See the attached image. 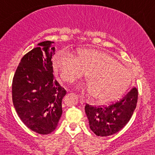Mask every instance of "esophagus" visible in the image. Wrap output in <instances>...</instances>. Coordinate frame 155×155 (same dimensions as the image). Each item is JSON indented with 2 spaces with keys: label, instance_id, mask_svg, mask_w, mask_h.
<instances>
[{
  "label": "esophagus",
  "instance_id": "34e87169",
  "mask_svg": "<svg viewBox=\"0 0 155 155\" xmlns=\"http://www.w3.org/2000/svg\"><path fill=\"white\" fill-rule=\"evenodd\" d=\"M79 101H80V104H82V105H84V104H86V101H85L84 99L83 98V97H80V100H79Z\"/></svg>",
  "mask_w": 155,
  "mask_h": 155
}]
</instances>
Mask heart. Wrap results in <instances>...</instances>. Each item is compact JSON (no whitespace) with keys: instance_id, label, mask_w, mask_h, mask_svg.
<instances>
[{"instance_id":"b5f03b06","label":"heart","mask_w":155,"mask_h":155,"mask_svg":"<svg viewBox=\"0 0 155 155\" xmlns=\"http://www.w3.org/2000/svg\"><path fill=\"white\" fill-rule=\"evenodd\" d=\"M52 63L60 79L65 82H73L86 73L87 85L83 89L98 101L111 100L121 95L131 81L128 71L104 51L84 49L78 51L76 58L68 51H60Z\"/></svg>"}]
</instances>
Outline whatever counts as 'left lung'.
<instances>
[{
	"label": "left lung",
	"instance_id": "1",
	"mask_svg": "<svg viewBox=\"0 0 155 155\" xmlns=\"http://www.w3.org/2000/svg\"><path fill=\"white\" fill-rule=\"evenodd\" d=\"M138 91L133 87L124 96L108 106H93L87 104L85 113L91 130L97 136H111L122 130L136 109Z\"/></svg>",
	"mask_w": 155,
	"mask_h": 155
}]
</instances>
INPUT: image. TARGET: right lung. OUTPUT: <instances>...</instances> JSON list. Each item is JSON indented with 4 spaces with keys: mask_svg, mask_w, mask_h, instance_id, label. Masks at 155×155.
Segmentation results:
<instances>
[{
    "mask_svg": "<svg viewBox=\"0 0 155 155\" xmlns=\"http://www.w3.org/2000/svg\"><path fill=\"white\" fill-rule=\"evenodd\" d=\"M53 43L41 42L25 54L12 81V101L17 115L28 128L41 135L56 129L66 94L54 79Z\"/></svg>",
    "mask_w": 155,
    "mask_h": 155,
    "instance_id": "right-lung-1",
    "label": "right lung"
}]
</instances>
